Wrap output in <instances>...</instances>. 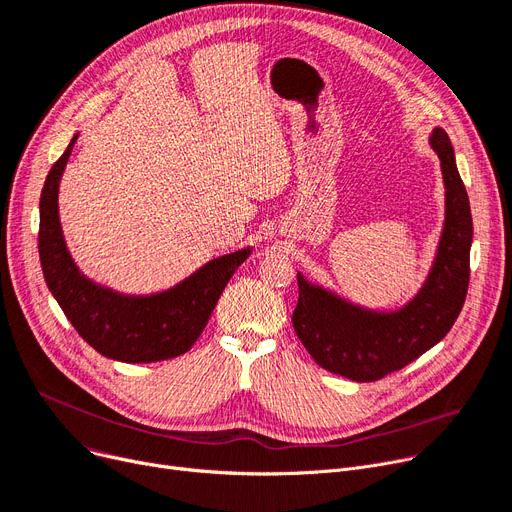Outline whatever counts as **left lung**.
<instances>
[{"label": "left lung", "mask_w": 512, "mask_h": 512, "mask_svg": "<svg viewBox=\"0 0 512 512\" xmlns=\"http://www.w3.org/2000/svg\"><path fill=\"white\" fill-rule=\"evenodd\" d=\"M429 145L440 157L446 218L432 272L411 303L398 311H371L297 276L294 332L319 367L353 382L382 380L419 359L450 332L467 297L473 240L469 197L448 134L434 128Z\"/></svg>", "instance_id": "1"}]
</instances>
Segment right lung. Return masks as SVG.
Segmentation results:
<instances>
[{
    "instance_id": "add662e5",
    "label": "right lung",
    "mask_w": 512,
    "mask_h": 512,
    "mask_svg": "<svg viewBox=\"0 0 512 512\" xmlns=\"http://www.w3.org/2000/svg\"><path fill=\"white\" fill-rule=\"evenodd\" d=\"M76 139L78 134L51 166L41 191L39 259L45 282L74 330L99 355L122 363L180 357L201 336L222 290L251 249L211 259L193 276L151 297H128L91 282L74 265L58 218L60 178Z\"/></svg>"
}]
</instances>
